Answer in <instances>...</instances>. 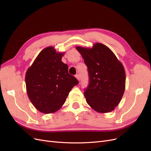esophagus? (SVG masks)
Listing matches in <instances>:
<instances>
[{
  "label": "esophagus",
  "mask_w": 151,
  "mask_h": 151,
  "mask_svg": "<svg viewBox=\"0 0 151 151\" xmlns=\"http://www.w3.org/2000/svg\"><path fill=\"white\" fill-rule=\"evenodd\" d=\"M76 79L78 80V81L80 80V75L79 74H76Z\"/></svg>",
  "instance_id": "34e87169"
}]
</instances>
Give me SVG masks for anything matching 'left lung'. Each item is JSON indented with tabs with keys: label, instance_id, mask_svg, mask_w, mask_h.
Masks as SVG:
<instances>
[{
	"label": "left lung",
	"instance_id": "obj_1",
	"mask_svg": "<svg viewBox=\"0 0 151 151\" xmlns=\"http://www.w3.org/2000/svg\"><path fill=\"white\" fill-rule=\"evenodd\" d=\"M76 48L88 67L89 83L84 93L86 102L97 112L112 111L125 91L126 77L122 63L102 43H96L91 48Z\"/></svg>",
	"mask_w": 151,
	"mask_h": 151
}]
</instances>
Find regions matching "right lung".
<instances>
[{
  "label": "right lung",
  "instance_id": "right-lung-1",
  "mask_svg": "<svg viewBox=\"0 0 151 151\" xmlns=\"http://www.w3.org/2000/svg\"><path fill=\"white\" fill-rule=\"evenodd\" d=\"M63 55L53 47L45 48L26 71L27 94L33 106L42 113L58 111L73 87L79 84L68 73V65L62 62Z\"/></svg>",
  "mask_w": 151,
  "mask_h": 151
}]
</instances>
